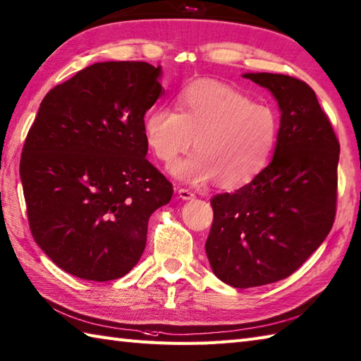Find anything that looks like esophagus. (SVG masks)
<instances>
[{"mask_svg": "<svg viewBox=\"0 0 361 361\" xmlns=\"http://www.w3.org/2000/svg\"><path fill=\"white\" fill-rule=\"evenodd\" d=\"M178 197L181 200H192L194 197H195V194L192 192V190H189V189H178Z\"/></svg>", "mask_w": 361, "mask_h": 361, "instance_id": "esophagus-1", "label": "esophagus"}]
</instances>
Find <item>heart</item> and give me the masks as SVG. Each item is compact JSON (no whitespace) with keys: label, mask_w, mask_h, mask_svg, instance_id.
Listing matches in <instances>:
<instances>
[{"label":"heart","mask_w":361,"mask_h":361,"mask_svg":"<svg viewBox=\"0 0 361 361\" xmlns=\"http://www.w3.org/2000/svg\"><path fill=\"white\" fill-rule=\"evenodd\" d=\"M145 140L171 166L192 144L194 153L173 167L192 183L214 180L238 189L258 176L277 142V114L269 106L216 80H197L176 95V111L158 106L145 117Z\"/></svg>","instance_id":"1"}]
</instances>
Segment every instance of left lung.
I'll return each mask as SVG.
<instances>
[{
    "instance_id": "8db88e82",
    "label": "left lung",
    "mask_w": 361,
    "mask_h": 361,
    "mask_svg": "<svg viewBox=\"0 0 361 361\" xmlns=\"http://www.w3.org/2000/svg\"><path fill=\"white\" fill-rule=\"evenodd\" d=\"M281 112L274 158L249 185L211 199L204 244L217 279L253 288L295 272L331 230L336 214L340 142L314 90L298 78L245 73Z\"/></svg>"
}]
</instances>
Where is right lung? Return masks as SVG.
Masks as SVG:
<instances>
[{"instance_id":"1","label":"right lung","mask_w":361,"mask_h":361,"mask_svg":"<svg viewBox=\"0 0 361 361\" xmlns=\"http://www.w3.org/2000/svg\"><path fill=\"white\" fill-rule=\"evenodd\" d=\"M159 76L147 62H97L49 90L27 131L20 178L32 238L75 277L128 274L148 219L172 199V183L145 158Z\"/></svg>"}]
</instances>
